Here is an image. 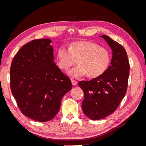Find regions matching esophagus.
<instances>
[{"instance_id":"34e87169","label":"esophagus","mask_w":146,"mask_h":146,"mask_svg":"<svg viewBox=\"0 0 146 146\" xmlns=\"http://www.w3.org/2000/svg\"><path fill=\"white\" fill-rule=\"evenodd\" d=\"M71 82H72V85H73L76 86V85H77V82L76 80H73V79H72V80H71Z\"/></svg>"}]
</instances>
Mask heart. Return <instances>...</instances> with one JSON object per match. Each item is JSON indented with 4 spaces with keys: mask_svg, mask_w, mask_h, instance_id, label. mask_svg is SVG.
<instances>
[{
    "mask_svg": "<svg viewBox=\"0 0 146 146\" xmlns=\"http://www.w3.org/2000/svg\"><path fill=\"white\" fill-rule=\"evenodd\" d=\"M57 65L67 70L77 63L79 64L69 72L70 76L77 78L88 74L90 77H98L107 70L110 61L108 50L90 41H76L69 48L60 47L56 54Z\"/></svg>",
    "mask_w": 146,
    "mask_h": 146,
    "instance_id": "obj_1",
    "label": "heart"
}]
</instances>
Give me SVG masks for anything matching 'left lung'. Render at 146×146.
Masks as SVG:
<instances>
[{"label": "left lung", "instance_id": "obj_1", "mask_svg": "<svg viewBox=\"0 0 146 146\" xmlns=\"http://www.w3.org/2000/svg\"><path fill=\"white\" fill-rule=\"evenodd\" d=\"M100 37L113 51L111 64L101 76L90 81L78 82L85 95L82 104L83 112L92 120L103 119L117 108L126 94L130 73L125 48L107 35Z\"/></svg>", "mask_w": 146, "mask_h": 146}]
</instances>
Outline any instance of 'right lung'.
<instances>
[{"mask_svg":"<svg viewBox=\"0 0 146 146\" xmlns=\"http://www.w3.org/2000/svg\"><path fill=\"white\" fill-rule=\"evenodd\" d=\"M50 42V39H34L24 45L10 70L11 91L21 113L38 122L56 115L61 99L72 86L54 63Z\"/></svg>","mask_w":146,"mask_h":146,"instance_id":"right-lung-1","label":"right lung"}]
</instances>
